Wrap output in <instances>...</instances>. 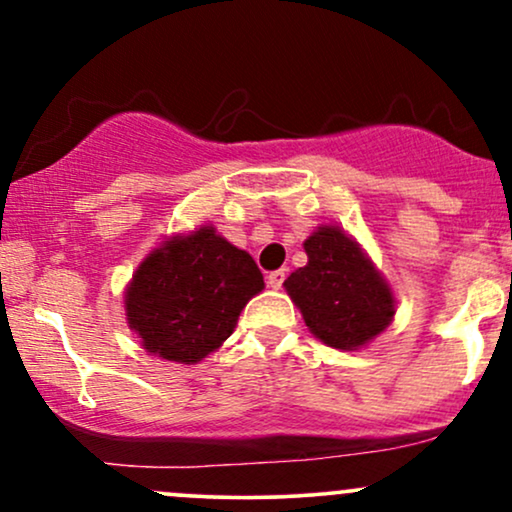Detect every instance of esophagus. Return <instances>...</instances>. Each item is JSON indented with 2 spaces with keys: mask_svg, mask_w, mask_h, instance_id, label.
<instances>
[{
  "mask_svg": "<svg viewBox=\"0 0 512 512\" xmlns=\"http://www.w3.org/2000/svg\"><path fill=\"white\" fill-rule=\"evenodd\" d=\"M284 279H286V269H276V272L267 274V286L269 289H281Z\"/></svg>",
  "mask_w": 512,
  "mask_h": 512,
  "instance_id": "1",
  "label": "esophagus"
}]
</instances>
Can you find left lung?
Masks as SVG:
<instances>
[{"instance_id":"1","label":"left lung","mask_w":512,"mask_h":512,"mask_svg":"<svg viewBox=\"0 0 512 512\" xmlns=\"http://www.w3.org/2000/svg\"><path fill=\"white\" fill-rule=\"evenodd\" d=\"M308 264L284 281L305 325L320 342L354 351L395 317V293L342 228L320 226L303 243Z\"/></svg>"}]
</instances>
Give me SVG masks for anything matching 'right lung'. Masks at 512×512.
<instances>
[{
    "mask_svg": "<svg viewBox=\"0 0 512 512\" xmlns=\"http://www.w3.org/2000/svg\"><path fill=\"white\" fill-rule=\"evenodd\" d=\"M262 289L248 252L214 226H199L163 240L139 264L125 291L127 325L149 354L192 366L231 337L240 310Z\"/></svg>",
    "mask_w": 512,
    "mask_h": 512,
    "instance_id": "obj_1",
    "label": "right lung"
}]
</instances>
